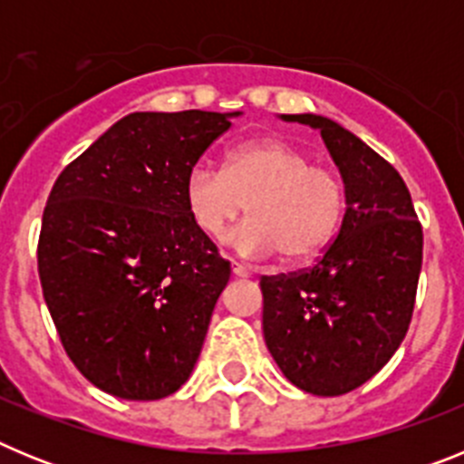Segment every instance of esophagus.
I'll return each instance as SVG.
<instances>
[{
	"label": "esophagus",
	"instance_id": "obj_1",
	"mask_svg": "<svg viewBox=\"0 0 464 464\" xmlns=\"http://www.w3.org/2000/svg\"><path fill=\"white\" fill-rule=\"evenodd\" d=\"M232 274H235L237 278H248L251 276V269L244 267V265H239V262H232Z\"/></svg>",
	"mask_w": 464,
	"mask_h": 464
}]
</instances>
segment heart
<instances>
[{
    "instance_id": "heart-1",
    "label": "heart",
    "mask_w": 464,
    "mask_h": 464,
    "mask_svg": "<svg viewBox=\"0 0 464 464\" xmlns=\"http://www.w3.org/2000/svg\"><path fill=\"white\" fill-rule=\"evenodd\" d=\"M232 244L251 257L278 253L299 265L321 256L334 241L346 213V186L337 169L314 165L306 150L281 139L235 146L223 171L199 165L186 179V207L195 227L220 239L239 218Z\"/></svg>"
}]
</instances>
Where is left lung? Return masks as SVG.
<instances>
[{
  "instance_id": "8db88e82",
  "label": "left lung",
  "mask_w": 464,
  "mask_h": 464,
  "mask_svg": "<svg viewBox=\"0 0 464 464\" xmlns=\"http://www.w3.org/2000/svg\"><path fill=\"white\" fill-rule=\"evenodd\" d=\"M318 127L346 186L337 237L314 267L262 276V330L290 383L321 397L370 381L407 337L423 265V227L395 167L330 118Z\"/></svg>"
}]
</instances>
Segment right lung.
I'll use <instances>...</instances> for the list:
<instances>
[{
	"instance_id": "right-lung-1",
	"label": "right lung",
	"mask_w": 464,
	"mask_h": 464,
	"mask_svg": "<svg viewBox=\"0 0 464 464\" xmlns=\"http://www.w3.org/2000/svg\"><path fill=\"white\" fill-rule=\"evenodd\" d=\"M239 113H130L57 176L39 278L60 342L92 385L162 400L195 367L229 262L192 223L186 179Z\"/></svg>"
}]
</instances>
